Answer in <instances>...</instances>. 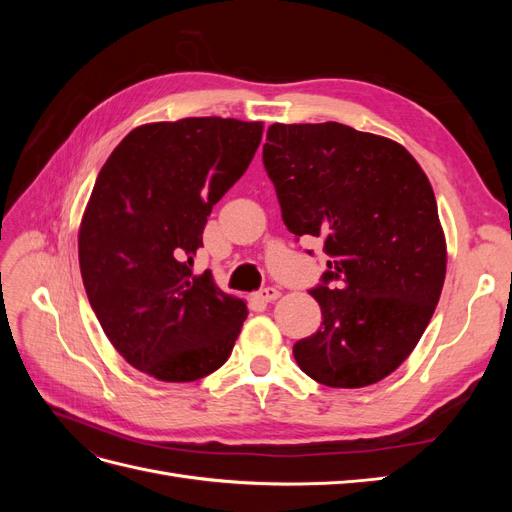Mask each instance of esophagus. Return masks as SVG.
Here are the masks:
<instances>
[{"label":"esophagus","mask_w":512,"mask_h":512,"mask_svg":"<svg viewBox=\"0 0 512 512\" xmlns=\"http://www.w3.org/2000/svg\"><path fill=\"white\" fill-rule=\"evenodd\" d=\"M280 294H282V292L277 290L275 286H267V288H260V290H258V299L271 303V301H275V299H280Z\"/></svg>","instance_id":"34e87169"}]
</instances>
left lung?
Instances as JSON below:
<instances>
[{
    "mask_svg": "<svg viewBox=\"0 0 512 512\" xmlns=\"http://www.w3.org/2000/svg\"><path fill=\"white\" fill-rule=\"evenodd\" d=\"M262 164L294 237L320 239L309 294L320 329L294 344L309 378L361 389L395 371L425 333L446 275L438 205L410 153L344 123H273ZM307 254H314L307 250Z\"/></svg>",
    "mask_w": 512,
    "mask_h": 512,
    "instance_id": "obj_1",
    "label": "left lung"
}]
</instances>
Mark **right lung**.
Listing matches in <instances>:
<instances>
[{
  "label": "right lung",
  "mask_w": 512,
  "mask_h": 512,
  "mask_svg": "<svg viewBox=\"0 0 512 512\" xmlns=\"http://www.w3.org/2000/svg\"><path fill=\"white\" fill-rule=\"evenodd\" d=\"M260 121L188 117L132 130L102 166L79 235L81 275L106 337L164 382L220 369L247 307L194 256L213 205L250 166Z\"/></svg>",
  "instance_id": "right-lung-1"
}]
</instances>
